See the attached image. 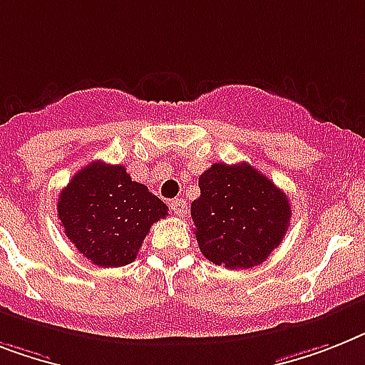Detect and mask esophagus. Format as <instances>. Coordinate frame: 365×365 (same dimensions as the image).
<instances>
[{"label": "esophagus", "mask_w": 365, "mask_h": 365, "mask_svg": "<svg viewBox=\"0 0 365 365\" xmlns=\"http://www.w3.org/2000/svg\"><path fill=\"white\" fill-rule=\"evenodd\" d=\"M170 207L177 216H185L186 210H188V203H186L185 200H179V197H177V200H171Z\"/></svg>", "instance_id": "34e87169"}]
</instances>
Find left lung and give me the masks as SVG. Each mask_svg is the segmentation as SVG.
<instances>
[{
    "mask_svg": "<svg viewBox=\"0 0 365 365\" xmlns=\"http://www.w3.org/2000/svg\"><path fill=\"white\" fill-rule=\"evenodd\" d=\"M192 220L201 254L227 269H252L278 248L291 220L287 195L250 164H212L200 177Z\"/></svg>",
    "mask_w": 365,
    "mask_h": 365,
    "instance_id": "8db88e82",
    "label": "left lung"
}]
</instances>
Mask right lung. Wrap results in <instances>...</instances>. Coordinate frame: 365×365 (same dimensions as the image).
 I'll return each mask as SVG.
<instances>
[{"mask_svg": "<svg viewBox=\"0 0 365 365\" xmlns=\"http://www.w3.org/2000/svg\"><path fill=\"white\" fill-rule=\"evenodd\" d=\"M57 216L76 250L96 267L132 263L150 225L168 207L123 165L96 160L80 170L57 201Z\"/></svg>", "mask_w": 365, "mask_h": 365, "instance_id": "right-lung-1", "label": "right lung"}]
</instances>
